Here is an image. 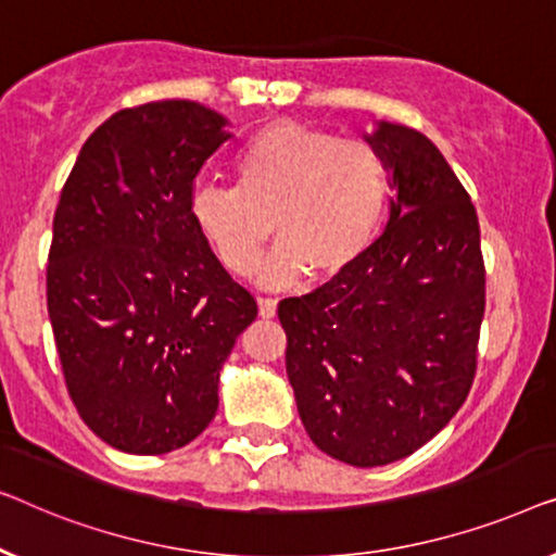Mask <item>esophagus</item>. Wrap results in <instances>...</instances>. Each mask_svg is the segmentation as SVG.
Segmentation results:
<instances>
[{
  "mask_svg": "<svg viewBox=\"0 0 556 556\" xmlns=\"http://www.w3.org/2000/svg\"><path fill=\"white\" fill-rule=\"evenodd\" d=\"M256 304H260V317L269 319V317L277 315V300H271V296H260Z\"/></svg>",
  "mask_w": 556,
  "mask_h": 556,
  "instance_id": "esophagus-1",
  "label": "esophagus"
}]
</instances>
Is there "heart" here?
Here are the masks:
<instances>
[{"instance_id": "obj_1", "label": "heart", "mask_w": 556, "mask_h": 556, "mask_svg": "<svg viewBox=\"0 0 556 556\" xmlns=\"http://www.w3.org/2000/svg\"><path fill=\"white\" fill-rule=\"evenodd\" d=\"M237 189L199 186L189 214L231 275L254 269L264 244L279 239L260 271L267 287H289L309 271H348L378 237L390 178L382 155L309 125L281 121L262 128L233 161Z\"/></svg>"}]
</instances>
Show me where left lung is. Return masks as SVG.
Listing matches in <instances>:
<instances>
[{
  "mask_svg": "<svg viewBox=\"0 0 556 556\" xmlns=\"http://www.w3.org/2000/svg\"><path fill=\"white\" fill-rule=\"evenodd\" d=\"M365 140L395 191L386 231L277 315L304 431L327 456L372 468L410 456L464 405L486 269L471 197L431 140L386 121Z\"/></svg>",
  "mask_w": 556,
  "mask_h": 556,
  "instance_id": "obj_1",
  "label": "left lung"
}]
</instances>
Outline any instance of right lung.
<instances>
[{
    "instance_id": "obj_1",
    "label": "right lung",
    "mask_w": 556,
    "mask_h": 556,
    "mask_svg": "<svg viewBox=\"0 0 556 556\" xmlns=\"http://www.w3.org/2000/svg\"><path fill=\"white\" fill-rule=\"evenodd\" d=\"M191 100L125 108L85 140L52 222L47 312L77 413L136 456L191 443L256 317L193 224L199 170L231 138Z\"/></svg>"
}]
</instances>
